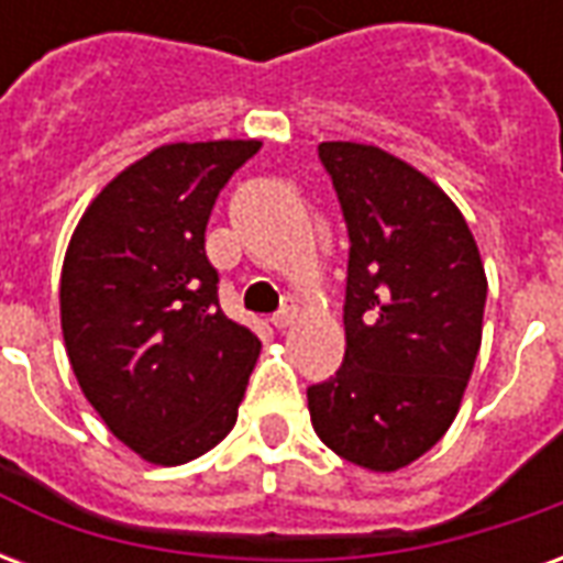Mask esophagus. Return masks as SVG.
Segmentation results:
<instances>
[{
  "label": "esophagus",
  "instance_id": "esophagus-1",
  "mask_svg": "<svg viewBox=\"0 0 563 563\" xmlns=\"http://www.w3.org/2000/svg\"><path fill=\"white\" fill-rule=\"evenodd\" d=\"M295 319H298V310H295L292 305H286L271 317V322H274V329H286V325H292Z\"/></svg>",
  "mask_w": 563,
  "mask_h": 563
}]
</instances>
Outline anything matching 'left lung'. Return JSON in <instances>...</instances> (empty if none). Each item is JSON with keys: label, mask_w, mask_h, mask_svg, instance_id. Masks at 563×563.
I'll return each mask as SVG.
<instances>
[{"label": "left lung", "mask_w": 563, "mask_h": 563, "mask_svg": "<svg viewBox=\"0 0 563 563\" xmlns=\"http://www.w3.org/2000/svg\"><path fill=\"white\" fill-rule=\"evenodd\" d=\"M350 234L338 374L307 389L341 459L398 471L446 434L483 341V258L461 210L391 153L319 144Z\"/></svg>", "instance_id": "obj_1"}]
</instances>
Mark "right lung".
<instances>
[{
  "label": "right lung",
  "instance_id": "1",
  "mask_svg": "<svg viewBox=\"0 0 563 563\" xmlns=\"http://www.w3.org/2000/svg\"><path fill=\"white\" fill-rule=\"evenodd\" d=\"M262 141L165 144L96 196L71 234L59 313L71 371L117 440L184 464L238 419L262 343L220 310L205 229Z\"/></svg>",
  "mask_w": 563,
  "mask_h": 563
}]
</instances>
